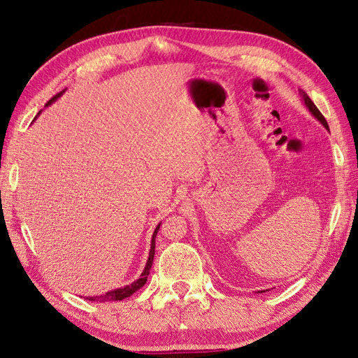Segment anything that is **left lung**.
<instances>
[{"label": "left lung", "instance_id": "left-lung-1", "mask_svg": "<svg viewBox=\"0 0 358 358\" xmlns=\"http://www.w3.org/2000/svg\"><path fill=\"white\" fill-rule=\"evenodd\" d=\"M299 93H300V96H301V101H303L305 107L309 110V113H311V115L317 119V121H319V122L324 127V129H327V130L329 131V125H328V122H327V119H324L323 115L319 112V108L315 107V104L311 101V98H309L303 90H299ZM266 291H269V289H266ZM257 292H265V291H257Z\"/></svg>", "mask_w": 358, "mask_h": 358}]
</instances>
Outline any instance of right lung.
<instances>
[{"label":"right lung","instance_id":"right-lung-1","mask_svg":"<svg viewBox=\"0 0 358 358\" xmlns=\"http://www.w3.org/2000/svg\"><path fill=\"white\" fill-rule=\"evenodd\" d=\"M66 90H62L61 93H58L57 96H53L49 102H47L45 104V107L47 106H50V104H53L55 101H57L62 93H64ZM41 113V112H39ZM38 113V115H39ZM36 119V117H35ZM159 227H161V222H159L157 224V227L155 228V233H153V236H152V243H150V252H148V259H147V264H145V266H144V271L141 273V275H139V279H136L134 280L133 283H130V285H125L124 288H116V289H112V291H107V292H104V294H101V296H92V297H84V299H87V300H92V301H98V303H104V301H116V300H124V299H127V297H130L131 294H134L136 292L138 289H141L142 287H144V285L147 283V277H148V274H150V269H152V265H153V259H155V246H156V234H157V231H159Z\"/></svg>","mask_w":358,"mask_h":358}]
</instances>
